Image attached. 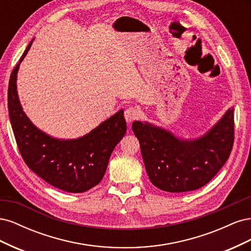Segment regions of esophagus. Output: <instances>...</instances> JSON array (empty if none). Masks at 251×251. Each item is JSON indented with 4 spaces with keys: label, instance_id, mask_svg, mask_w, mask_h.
<instances>
[{
    "label": "esophagus",
    "instance_id": "34e87169",
    "mask_svg": "<svg viewBox=\"0 0 251 251\" xmlns=\"http://www.w3.org/2000/svg\"><path fill=\"white\" fill-rule=\"evenodd\" d=\"M138 117H139V110L138 109H136L134 107H130L125 111V118H126L127 124L133 123L134 120L138 119Z\"/></svg>",
    "mask_w": 251,
    "mask_h": 251
}]
</instances>
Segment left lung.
<instances>
[{
	"label": "left lung",
	"instance_id": "1",
	"mask_svg": "<svg viewBox=\"0 0 251 251\" xmlns=\"http://www.w3.org/2000/svg\"><path fill=\"white\" fill-rule=\"evenodd\" d=\"M233 108L208 132L182 139L148 121H134L148 176L156 187L170 193L195 191L216 176L228 159L233 144Z\"/></svg>",
	"mask_w": 251,
	"mask_h": 251
}]
</instances>
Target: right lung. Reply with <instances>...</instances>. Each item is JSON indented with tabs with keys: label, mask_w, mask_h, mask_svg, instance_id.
<instances>
[{
	"label": "right lung",
	"mask_w": 251,
	"mask_h": 251,
	"mask_svg": "<svg viewBox=\"0 0 251 251\" xmlns=\"http://www.w3.org/2000/svg\"><path fill=\"white\" fill-rule=\"evenodd\" d=\"M33 40L9 79L8 112L14 137L25 163L37 176L62 191L83 193L101 181L113 150L126 132L124 110L76 139H58L36 127L23 111L17 90L20 64Z\"/></svg>",
	"instance_id": "right-lung-1"
}]
</instances>
